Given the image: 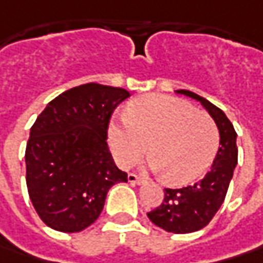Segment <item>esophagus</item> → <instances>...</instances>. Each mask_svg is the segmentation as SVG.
<instances>
[{"instance_id": "obj_1", "label": "esophagus", "mask_w": 263, "mask_h": 263, "mask_svg": "<svg viewBox=\"0 0 263 263\" xmlns=\"http://www.w3.org/2000/svg\"><path fill=\"white\" fill-rule=\"evenodd\" d=\"M128 182H129V184H137V185H140V184H143L144 179L138 177V175H135V174H129V175H128Z\"/></svg>"}]
</instances>
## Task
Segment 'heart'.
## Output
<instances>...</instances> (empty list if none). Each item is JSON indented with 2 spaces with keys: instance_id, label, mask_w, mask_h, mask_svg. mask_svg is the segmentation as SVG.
Wrapping results in <instances>:
<instances>
[{
  "instance_id": "obj_1",
  "label": "heart",
  "mask_w": 263,
  "mask_h": 263,
  "mask_svg": "<svg viewBox=\"0 0 263 263\" xmlns=\"http://www.w3.org/2000/svg\"><path fill=\"white\" fill-rule=\"evenodd\" d=\"M115 160L128 167L145 153L147 166L169 185H184L212 165L219 132L215 120L179 98L148 94L128 106V116H115L107 126Z\"/></svg>"
}]
</instances>
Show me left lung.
Wrapping results in <instances>:
<instances>
[{
  "instance_id": "left-lung-1",
  "label": "left lung",
  "mask_w": 263,
  "mask_h": 263,
  "mask_svg": "<svg viewBox=\"0 0 263 263\" xmlns=\"http://www.w3.org/2000/svg\"><path fill=\"white\" fill-rule=\"evenodd\" d=\"M175 92L200 101L219 131V148L204 178L182 189H165L163 203L147 213L154 225L167 233L189 234L204 228L219 211L233 179L238 148L234 126L222 110L189 89H178Z\"/></svg>"
}]
</instances>
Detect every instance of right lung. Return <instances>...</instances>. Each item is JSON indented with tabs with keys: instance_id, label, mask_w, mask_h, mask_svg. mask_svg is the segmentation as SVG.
Segmentation results:
<instances>
[{
	"instance_id": "add662e5",
	"label": "right lung",
	"mask_w": 263,
	"mask_h": 263,
	"mask_svg": "<svg viewBox=\"0 0 263 263\" xmlns=\"http://www.w3.org/2000/svg\"><path fill=\"white\" fill-rule=\"evenodd\" d=\"M131 96L123 88L85 84L47 104L30 128L26 184L30 201L50 228L79 233L97 221L106 196L128 174L107 147L113 110Z\"/></svg>"
}]
</instances>
